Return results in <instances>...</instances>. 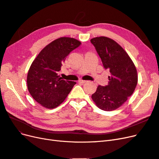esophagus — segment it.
<instances>
[{"instance_id":"1","label":"esophagus","mask_w":159,"mask_h":159,"mask_svg":"<svg viewBox=\"0 0 159 159\" xmlns=\"http://www.w3.org/2000/svg\"><path fill=\"white\" fill-rule=\"evenodd\" d=\"M78 81H79L80 83H81V84H85V82H87V81H85V80H80Z\"/></svg>"}]
</instances>
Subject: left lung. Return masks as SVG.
<instances>
[{"mask_svg":"<svg viewBox=\"0 0 159 159\" xmlns=\"http://www.w3.org/2000/svg\"><path fill=\"white\" fill-rule=\"evenodd\" d=\"M91 42L104 68L111 73L108 85H99L91 98L99 109L111 111L121 107L133 93L138 81L137 69L127 53L113 40L100 36Z\"/></svg>","mask_w":159,"mask_h":159,"instance_id":"8db88e82","label":"left lung"}]
</instances>
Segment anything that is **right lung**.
Segmentation results:
<instances>
[{
	"label": "right lung",
	"instance_id": "1",
	"mask_svg": "<svg viewBox=\"0 0 159 159\" xmlns=\"http://www.w3.org/2000/svg\"><path fill=\"white\" fill-rule=\"evenodd\" d=\"M80 44L73 38H59L44 48L33 61L28 72V89L42 106L47 109L59 106L76 84L63 80L58 72L66 57Z\"/></svg>",
	"mask_w": 159,
	"mask_h": 159
}]
</instances>
